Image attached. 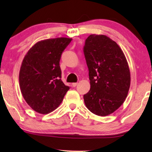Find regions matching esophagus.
Listing matches in <instances>:
<instances>
[{
    "label": "esophagus",
    "instance_id": "1",
    "mask_svg": "<svg viewBox=\"0 0 152 152\" xmlns=\"http://www.w3.org/2000/svg\"><path fill=\"white\" fill-rule=\"evenodd\" d=\"M77 84H78V83H72V86H74V87H76V86H77Z\"/></svg>",
    "mask_w": 152,
    "mask_h": 152
}]
</instances>
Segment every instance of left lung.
<instances>
[{"mask_svg":"<svg viewBox=\"0 0 152 152\" xmlns=\"http://www.w3.org/2000/svg\"><path fill=\"white\" fill-rule=\"evenodd\" d=\"M83 53L91 84L89 91L83 95L85 105L94 114L108 116L122 105L129 90L126 58L117 43L104 35H90Z\"/></svg>","mask_w":152,"mask_h":152,"instance_id":"1","label":"left lung"}]
</instances>
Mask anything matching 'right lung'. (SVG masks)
Returning a JSON list of instances; mask_svg holds the SVG:
<instances>
[{
	"label": "right lung",
	"instance_id": "add662e5",
	"mask_svg": "<svg viewBox=\"0 0 152 152\" xmlns=\"http://www.w3.org/2000/svg\"><path fill=\"white\" fill-rule=\"evenodd\" d=\"M71 40L61 37L38 41L23 60L19 72L20 91L26 103L39 114L57 109L69 89L61 79L59 62Z\"/></svg>",
	"mask_w": 152,
	"mask_h": 152
}]
</instances>
